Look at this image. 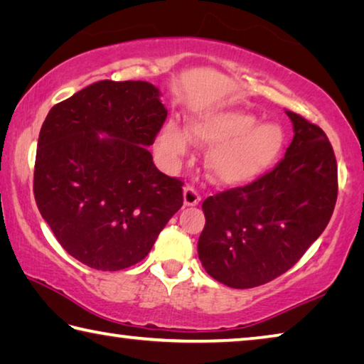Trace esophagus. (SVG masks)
<instances>
[{"label":"esophagus","instance_id":"obj_1","mask_svg":"<svg viewBox=\"0 0 364 364\" xmlns=\"http://www.w3.org/2000/svg\"><path fill=\"white\" fill-rule=\"evenodd\" d=\"M183 200L186 207H194L200 202V194L193 186H186L183 191Z\"/></svg>","mask_w":364,"mask_h":364}]
</instances>
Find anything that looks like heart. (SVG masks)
Masks as SVG:
<instances>
[{"mask_svg": "<svg viewBox=\"0 0 364 364\" xmlns=\"http://www.w3.org/2000/svg\"><path fill=\"white\" fill-rule=\"evenodd\" d=\"M193 136L199 144L213 146L207 156L212 180L223 186H241L273 167L284 149V133L276 123H258L245 110L205 112L189 123V132L176 120L165 122L159 133V151L165 159L188 152Z\"/></svg>", "mask_w": 364, "mask_h": 364, "instance_id": "heart-1", "label": "heart"}]
</instances>
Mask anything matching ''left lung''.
<instances>
[{"mask_svg": "<svg viewBox=\"0 0 364 364\" xmlns=\"http://www.w3.org/2000/svg\"><path fill=\"white\" fill-rule=\"evenodd\" d=\"M294 139L254 183L207 197L197 242L202 267L232 289L257 287L297 263L321 236L337 200V162L326 133L286 110Z\"/></svg>", "mask_w": 364, "mask_h": 364, "instance_id": "8db88e82", "label": "left lung"}]
</instances>
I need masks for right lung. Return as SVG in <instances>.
Segmentation results:
<instances>
[{"mask_svg":"<svg viewBox=\"0 0 364 364\" xmlns=\"http://www.w3.org/2000/svg\"><path fill=\"white\" fill-rule=\"evenodd\" d=\"M165 119L159 88L139 80L96 82L46 115L35 200L59 244L86 267L141 262L181 208L183 183L159 171L147 151Z\"/></svg>","mask_w":364,"mask_h":364,"instance_id":"right-lung-1","label":"right lung"}]
</instances>
